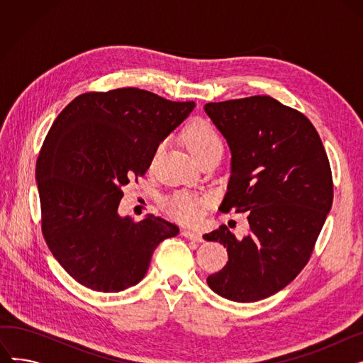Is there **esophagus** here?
Masks as SVG:
<instances>
[{"label":"esophagus","mask_w":363,"mask_h":363,"mask_svg":"<svg viewBox=\"0 0 363 363\" xmlns=\"http://www.w3.org/2000/svg\"><path fill=\"white\" fill-rule=\"evenodd\" d=\"M182 235H184L185 238H189V240H193V241H197V242L203 241V235H201V233H199V231H191V230H184V231H182Z\"/></svg>","instance_id":"esophagus-1"}]
</instances>
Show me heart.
Instances as JSON below:
<instances>
[{"instance_id":"1","label":"heart","mask_w":363,"mask_h":363,"mask_svg":"<svg viewBox=\"0 0 363 363\" xmlns=\"http://www.w3.org/2000/svg\"><path fill=\"white\" fill-rule=\"evenodd\" d=\"M184 140L200 163L215 155V152L222 151V140L218 130L211 122L203 118H196L185 126ZM162 148V144L156 147L151 156V164L156 162ZM208 203H211V199L206 196L178 191L163 200V208L172 218L179 222L194 223L201 218L203 211Z\"/></svg>"}]
</instances>
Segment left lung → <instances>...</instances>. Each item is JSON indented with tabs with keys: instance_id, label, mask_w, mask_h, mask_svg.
<instances>
[{
	"instance_id": "obj_1",
	"label": "left lung",
	"mask_w": 363,
	"mask_h": 363,
	"mask_svg": "<svg viewBox=\"0 0 363 363\" xmlns=\"http://www.w3.org/2000/svg\"><path fill=\"white\" fill-rule=\"evenodd\" d=\"M204 110L233 151L219 211L244 213L250 225L242 238L226 225L204 235L228 250V263L207 284L228 300L257 301L308 264L333 204L330 160L312 122L269 95L207 103Z\"/></svg>"
}]
</instances>
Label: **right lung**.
Here are the masks:
<instances>
[{
	"instance_id": "obj_1",
	"label": "right lung",
	"mask_w": 363,
	"mask_h": 363,
	"mask_svg": "<svg viewBox=\"0 0 363 363\" xmlns=\"http://www.w3.org/2000/svg\"><path fill=\"white\" fill-rule=\"evenodd\" d=\"M194 106L118 88L81 94L55 118L35 177L44 240L73 279L123 291L145 277L156 247L178 235L175 223L121 218L118 207L122 188L145 175L156 147Z\"/></svg>"
}]
</instances>
